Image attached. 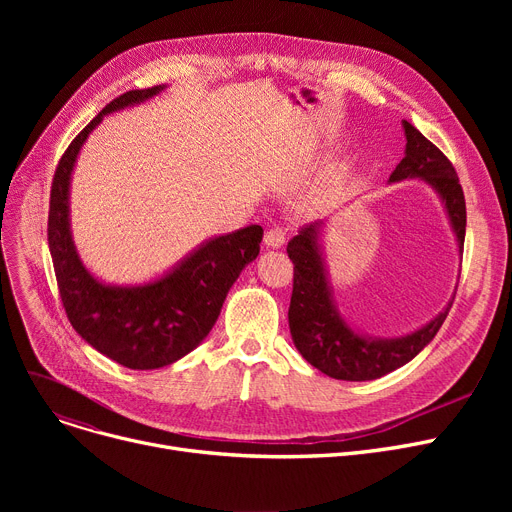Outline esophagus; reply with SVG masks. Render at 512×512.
<instances>
[{
  "label": "esophagus",
  "mask_w": 512,
  "mask_h": 512,
  "mask_svg": "<svg viewBox=\"0 0 512 512\" xmlns=\"http://www.w3.org/2000/svg\"><path fill=\"white\" fill-rule=\"evenodd\" d=\"M263 242H265V247L280 249L284 245V232H282V228L280 226H270V228H267L265 234H263Z\"/></svg>",
  "instance_id": "esophagus-1"
}]
</instances>
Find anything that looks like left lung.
<instances>
[{"mask_svg":"<svg viewBox=\"0 0 512 512\" xmlns=\"http://www.w3.org/2000/svg\"><path fill=\"white\" fill-rule=\"evenodd\" d=\"M402 126L407 134V151L390 174V182L423 178L432 184L444 199L452 228L459 238V247L463 249L467 207L463 186L452 161L432 141H427L411 122H402ZM286 253L294 263L288 307V326L294 346L315 369L334 380H375L409 363L423 351L425 344L432 342L452 307L450 303L434 321L405 338L367 340L348 328L332 305L317 249V226H303L297 236L288 240Z\"/></svg>","mask_w":512,"mask_h":512,"instance_id":"left-lung-1","label":"left lung"}]
</instances>
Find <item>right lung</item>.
I'll return each mask as SVG.
<instances>
[{
    "label": "right lung",
    "mask_w": 512,
    "mask_h": 512,
    "mask_svg": "<svg viewBox=\"0 0 512 512\" xmlns=\"http://www.w3.org/2000/svg\"><path fill=\"white\" fill-rule=\"evenodd\" d=\"M159 91L161 87L134 89L107 103L60 157L49 195V253L70 324L95 351L128 369H157L191 353L213 328L242 267L259 255L263 238L261 226L213 238L172 274L139 288L105 286L80 263L68 226V186L76 155L105 114Z\"/></svg>",
    "instance_id": "1"
}]
</instances>
